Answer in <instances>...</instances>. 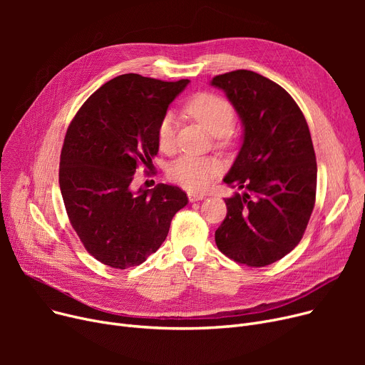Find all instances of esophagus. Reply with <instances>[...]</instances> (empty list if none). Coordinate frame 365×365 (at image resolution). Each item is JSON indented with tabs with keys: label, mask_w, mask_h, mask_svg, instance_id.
I'll return each instance as SVG.
<instances>
[{
	"label": "esophagus",
	"mask_w": 365,
	"mask_h": 365,
	"mask_svg": "<svg viewBox=\"0 0 365 365\" xmlns=\"http://www.w3.org/2000/svg\"><path fill=\"white\" fill-rule=\"evenodd\" d=\"M187 198L190 202H195V201H200V200H204L205 195L202 194H198V192H187Z\"/></svg>",
	"instance_id": "esophagus-1"
}]
</instances>
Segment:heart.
I'll use <instances>...</instances> for the list:
<instances>
[{"label":"heart","instance_id":"1","mask_svg":"<svg viewBox=\"0 0 365 365\" xmlns=\"http://www.w3.org/2000/svg\"><path fill=\"white\" fill-rule=\"evenodd\" d=\"M190 118L202 124L216 136L219 148L231 143V131L235 124V108L223 96L215 93H198L185 105ZM157 140L163 152H173L176 148V123L171 113H165L157 127ZM220 161L215 157L182 155L168 167L170 179L190 192H202L220 173Z\"/></svg>","mask_w":365,"mask_h":365}]
</instances>
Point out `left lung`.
<instances>
[{
	"mask_svg": "<svg viewBox=\"0 0 365 365\" xmlns=\"http://www.w3.org/2000/svg\"><path fill=\"white\" fill-rule=\"evenodd\" d=\"M238 112L242 146L223 182L242 192L226 198L215 234L219 250L262 267L289 255L308 226L317 195V158L308 123L292 96L253 71L215 76Z\"/></svg>",
	"mask_w": 365,
	"mask_h": 365,
	"instance_id": "8db88e82",
	"label": "left lung"
}]
</instances>
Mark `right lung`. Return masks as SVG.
Returning <instances> with one entry per match:
<instances>
[{
  "label": "right lung",
  "mask_w": 365,
  "mask_h": 365,
  "mask_svg": "<svg viewBox=\"0 0 365 365\" xmlns=\"http://www.w3.org/2000/svg\"><path fill=\"white\" fill-rule=\"evenodd\" d=\"M187 84L120 75L96 90L68 127L59 168L62 198L86 250L106 266L143 263L187 204L173 185L131 189L136 168L158 153L157 127L168 105Z\"/></svg>",
  "instance_id": "1"
}]
</instances>
